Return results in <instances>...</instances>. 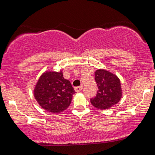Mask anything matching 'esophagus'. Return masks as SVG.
Wrapping results in <instances>:
<instances>
[{"label": "esophagus", "instance_id": "esophagus-1", "mask_svg": "<svg viewBox=\"0 0 155 155\" xmlns=\"http://www.w3.org/2000/svg\"><path fill=\"white\" fill-rule=\"evenodd\" d=\"M83 89V86H79V87H77L74 88V90L76 92H79V91H81V90H82Z\"/></svg>", "mask_w": 155, "mask_h": 155}]
</instances>
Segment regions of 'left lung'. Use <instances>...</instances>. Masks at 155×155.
Instances as JSON below:
<instances>
[{"mask_svg":"<svg viewBox=\"0 0 155 155\" xmlns=\"http://www.w3.org/2000/svg\"><path fill=\"white\" fill-rule=\"evenodd\" d=\"M94 73L98 92L90 102L97 109H108L118 103L122 98L120 80L116 74L104 69H98Z\"/></svg>","mask_w":155,"mask_h":155,"instance_id":"obj_1","label":"left lung"}]
</instances>
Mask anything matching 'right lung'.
I'll return each mask as SVG.
<instances>
[{
    "label": "right lung",
    "mask_w": 155,
    "mask_h": 155,
    "mask_svg": "<svg viewBox=\"0 0 155 155\" xmlns=\"http://www.w3.org/2000/svg\"><path fill=\"white\" fill-rule=\"evenodd\" d=\"M74 93L70 81L64 78L61 70L43 72L33 89L38 103L45 111L52 114H59L66 109Z\"/></svg>",
    "instance_id": "obj_1"
}]
</instances>
